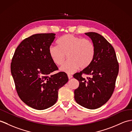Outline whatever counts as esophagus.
Returning <instances> with one entry per match:
<instances>
[{
    "mask_svg": "<svg viewBox=\"0 0 132 132\" xmlns=\"http://www.w3.org/2000/svg\"><path fill=\"white\" fill-rule=\"evenodd\" d=\"M67 76H68L69 79H71L72 78V76L71 75H70V74H68V75H67Z\"/></svg>",
    "mask_w": 132,
    "mask_h": 132,
    "instance_id": "1",
    "label": "esophagus"
}]
</instances>
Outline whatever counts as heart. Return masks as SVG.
Wrapping results in <instances>:
<instances>
[{
    "instance_id": "obj_1",
    "label": "heart",
    "mask_w": 132,
    "mask_h": 132,
    "mask_svg": "<svg viewBox=\"0 0 132 132\" xmlns=\"http://www.w3.org/2000/svg\"><path fill=\"white\" fill-rule=\"evenodd\" d=\"M58 45H51L49 54L53 62L61 65L67 55L69 60L60 67L61 71L71 73L79 67L85 69L90 65L95 55V47L90 40L66 34L57 41Z\"/></svg>"
}]
</instances>
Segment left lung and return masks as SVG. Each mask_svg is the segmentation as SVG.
<instances>
[{
  "instance_id": "1",
  "label": "left lung",
  "mask_w": 132,
  "mask_h": 132,
  "mask_svg": "<svg viewBox=\"0 0 132 132\" xmlns=\"http://www.w3.org/2000/svg\"><path fill=\"white\" fill-rule=\"evenodd\" d=\"M95 47L92 62L80 72L73 75L79 81L74 90V98L79 105L88 109H96L105 104L111 97L119 72V63L111 44L99 34L85 33ZM90 75L87 79L82 75Z\"/></svg>"
}]
</instances>
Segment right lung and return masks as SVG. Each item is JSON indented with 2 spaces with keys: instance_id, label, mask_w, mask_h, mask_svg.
Wrapping results in <instances>:
<instances>
[{
  "instance_id": "right-lung-1",
  "label": "right lung",
  "mask_w": 132,
  "mask_h": 132,
  "mask_svg": "<svg viewBox=\"0 0 132 132\" xmlns=\"http://www.w3.org/2000/svg\"><path fill=\"white\" fill-rule=\"evenodd\" d=\"M55 35L36 34L26 38L16 48L12 60L11 71L18 96L36 110L54 105L59 89L69 80L64 72L51 75L58 70L48 51Z\"/></svg>"
}]
</instances>
